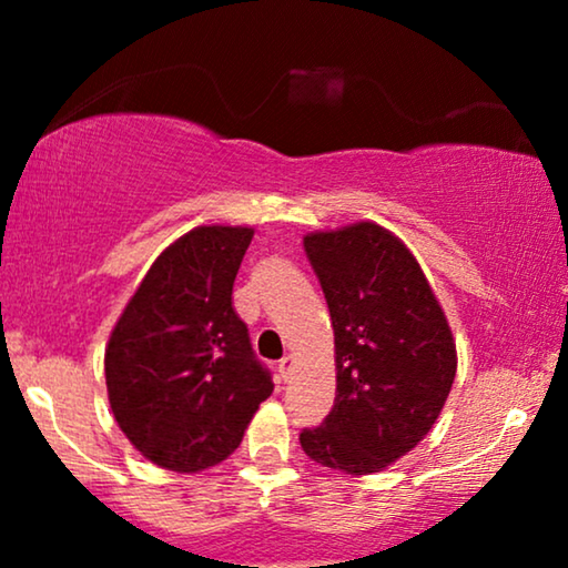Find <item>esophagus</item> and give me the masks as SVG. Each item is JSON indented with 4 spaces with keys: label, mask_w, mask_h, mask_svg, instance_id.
Returning a JSON list of instances; mask_svg holds the SVG:
<instances>
[{
    "label": "esophagus",
    "mask_w": 568,
    "mask_h": 568,
    "mask_svg": "<svg viewBox=\"0 0 568 568\" xmlns=\"http://www.w3.org/2000/svg\"><path fill=\"white\" fill-rule=\"evenodd\" d=\"M292 364H294V356H290V354H286L284 359L278 362V372H282L284 379H286V375H290V372H292Z\"/></svg>",
    "instance_id": "esophagus-1"
}]
</instances>
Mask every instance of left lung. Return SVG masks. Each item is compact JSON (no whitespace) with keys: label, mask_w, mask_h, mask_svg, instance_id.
<instances>
[{"label":"left lung","mask_w":568,"mask_h":568,"mask_svg":"<svg viewBox=\"0 0 568 568\" xmlns=\"http://www.w3.org/2000/svg\"><path fill=\"white\" fill-rule=\"evenodd\" d=\"M331 310L336 400L300 445L325 468L369 476L410 453L457 372L453 331L414 253L375 222L305 235Z\"/></svg>","instance_id":"8db88e82"}]
</instances>
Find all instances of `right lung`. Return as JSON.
Masks as SVG:
<instances>
[{"label":"right lung","instance_id":"add662e5","mask_svg":"<svg viewBox=\"0 0 568 568\" xmlns=\"http://www.w3.org/2000/svg\"><path fill=\"white\" fill-rule=\"evenodd\" d=\"M251 240V227L222 224L178 237L146 271L105 346L115 422L160 468L196 473L222 463L274 393L232 307Z\"/></svg>","mask_w":568,"mask_h":568}]
</instances>
